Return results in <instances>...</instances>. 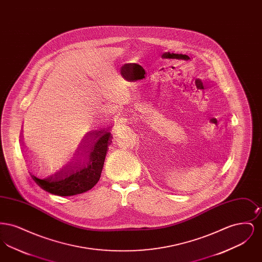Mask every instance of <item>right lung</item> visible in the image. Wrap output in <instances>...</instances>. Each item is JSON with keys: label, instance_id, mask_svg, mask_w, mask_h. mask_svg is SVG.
I'll use <instances>...</instances> for the list:
<instances>
[{"label": "right lung", "instance_id": "add662e5", "mask_svg": "<svg viewBox=\"0 0 262 262\" xmlns=\"http://www.w3.org/2000/svg\"><path fill=\"white\" fill-rule=\"evenodd\" d=\"M109 128L102 127L89 133L86 136V149L79 159L45 178L32 176L35 183L42 189L60 196L75 195L91 189L99 181L111 142L112 135Z\"/></svg>", "mask_w": 262, "mask_h": 262}]
</instances>
